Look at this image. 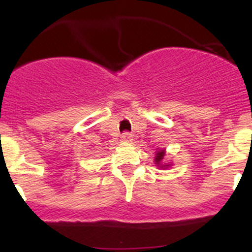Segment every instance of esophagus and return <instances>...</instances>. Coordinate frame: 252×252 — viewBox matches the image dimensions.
I'll return each mask as SVG.
<instances>
[{"instance_id":"obj_1","label":"esophagus","mask_w":252,"mask_h":252,"mask_svg":"<svg viewBox=\"0 0 252 252\" xmlns=\"http://www.w3.org/2000/svg\"><path fill=\"white\" fill-rule=\"evenodd\" d=\"M122 140L124 142H131L132 135L130 134V132H124V134H122Z\"/></svg>"}]
</instances>
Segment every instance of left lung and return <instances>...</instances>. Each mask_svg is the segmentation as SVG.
<instances>
[{"label":"left lung","mask_w":252,"mask_h":252,"mask_svg":"<svg viewBox=\"0 0 252 252\" xmlns=\"http://www.w3.org/2000/svg\"><path fill=\"white\" fill-rule=\"evenodd\" d=\"M166 149H156L155 153V158H154V162L155 166L158 167L160 169H167L172 167V162H166Z\"/></svg>","instance_id":"1"}]
</instances>
